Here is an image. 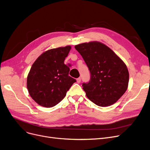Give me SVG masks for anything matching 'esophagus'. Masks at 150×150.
<instances>
[{
  "mask_svg": "<svg viewBox=\"0 0 150 150\" xmlns=\"http://www.w3.org/2000/svg\"><path fill=\"white\" fill-rule=\"evenodd\" d=\"M76 81H77L78 83H80L81 82V78H80V77L78 78V79H76Z\"/></svg>",
  "mask_w": 150,
  "mask_h": 150,
  "instance_id": "obj_1",
  "label": "esophagus"
}]
</instances>
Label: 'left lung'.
I'll return each instance as SVG.
<instances>
[{
  "label": "left lung",
  "mask_w": 150,
  "mask_h": 150,
  "mask_svg": "<svg viewBox=\"0 0 150 150\" xmlns=\"http://www.w3.org/2000/svg\"><path fill=\"white\" fill-rule=\"evenodd\" d=\"M90 72V80L83 83L88 98L100 107L111 105L125 94L129 83L126 64L104 44L91 42L77 45Z\"/></svg>",
  "instance_id": "8db88e82"
}]
</instances>
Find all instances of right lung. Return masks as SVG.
<instances>
[{
  "label": "right lung",
  "instance_id": "add662e5",
  "mask_svg": "<svg viewBox=\"0 0 150 150\" xmlns=\"http://www.w3.org/2000/svg\"><path fill=\"white\" fill-rule=\"evenodd\" d=\"M70 49L67 46L48 50L32 64L28 76L27 87L32 98L40 105L55 106L76 82L69 75L70 69L64 63Z\"/></svg>",
  "mask_w": 150,
  "mask_h": 150
}]
</instances>
